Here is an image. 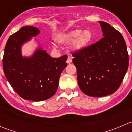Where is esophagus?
I'll return each mask as SVG.
<instances>
[{"label":"esophagus","instance_id":"34e87169","mask_svg":"<svg viewBox=\"0 0 132 132\" xmlns=\"http://www.w3.org/2000/svg\"><path fill=\"white\" fill-rule=\"evenodd\" d=\"M66 62H67L68 64H70L71 62H72V60H71V59L70 57H68V58L67 61H66Z\"/></svg>","mask_w":132,"mask_h":132}]
</instances>
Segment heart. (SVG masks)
<instances>
[{"mask_svg": "<svg viewBox=\"0 0 132 132\" xmlns=\"http://www.w3.org/2000/svg\"><path fill=\"white\" fill-rule=\"evenodd\" d=\"M93 33L89 30L74 29L71 31L59 35L57 38L58 43L68 44L73 43V48L79 50L87 46L93 41Z\"/></svg>", "mask_w": 132, "mask_h": 132, "instance_id": "obj_1", "label": "heart"}]
</instances>
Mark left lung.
<instances>
[{"label": "left lung", "instance_id": "left-lung-1", "mask_svg": "<svg viewBox=\"0 0 132 132\" xmlns=\"http://www.w3.org/2000/svg\"><path fill=\"white\" fill-rule=\"evenodd\" d=\"M99 23L103 38L72 53L78 86L85 94L93 97L105 96L116 91L129 64L122 34L107 22Z\"/></svg>", "mask_w": 132, "mask_h": 132}]
</instances>
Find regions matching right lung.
Segmentation results:
<instances>
[{
  "label": "right lung",
  "instance_id": "1",
  "mask_svg": "<svg viewBox=\"0 0 132 132\" xmlns=\"http://www.w3.org/2000/svg\"><path fill=\"white\" fill-rule=\"evenodd\" d=\"M40 32L38 28L25 26L12 34L4 54L5 76L13 89L22 98L39 102L56 93L61 73L67 66V55L53 58L39 47L32 56L23 57L22 45Z\"/></svg>",
  "mask_w": 132,
  "mask_h": 132
}]
</instances>
